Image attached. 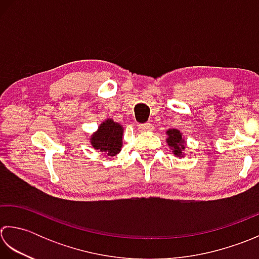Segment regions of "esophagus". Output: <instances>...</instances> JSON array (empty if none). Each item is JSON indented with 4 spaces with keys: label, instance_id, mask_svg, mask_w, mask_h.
I'll return each instance as SVG.
<instances>
[{
    "label": "esophagus",
    "instance_id": "esophagus-1",
    "mask_svg": "<svg viewBox=\"0 0 259 259\" xmlns=\"http://www.w3.org/2000/svg\"><path fill=\"white\" fill-rule=\"evenodd\" d=\"M152 130V126L151 124L146 123V124H142V125H139V131L140 132H149Z\"/></svg>",
    "mask_w": 259,
    "mask_h": 259
}]
</instances>
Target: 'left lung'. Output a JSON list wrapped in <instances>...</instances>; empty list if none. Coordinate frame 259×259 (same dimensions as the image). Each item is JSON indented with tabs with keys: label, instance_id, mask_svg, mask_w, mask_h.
Returning a JSON list of instances; mask_svg holds the SVG:
<instances>
[{
	"label": "left lung",
	"instance_id": "1",
	"mask_svg": "<svg viewBox=\"0 0 259 259\" xmlns=\"http://www.w3.org/2000/svg\"><path fill=\"white\" fill-rule=\"evenodd\" d=\"M165 134L167 135L166 137V143L170 147L172 153L177 157H184V152H186V147L187 143L186 140L182 137V133L177 128H168Z\"/></svg>",
	"mask_w": 259,
	"mask_h": 259
}]
</instances>
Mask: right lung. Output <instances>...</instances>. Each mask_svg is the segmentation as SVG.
<instances>
[{
    "instance_id": "right-lung-1",
    "label": "right lung",
    "mask_w": 259,
    "mask_h": 259,
    "mask_svg": "<svg viewBox=\"0 0 259 259\" xmlns=\"http://www.w3.org/2000/svg\"><path fill=\"white\" fill-rule=\"evenodd\" d=\"M123 134V125L112 118H107L91 135L89 141L95 150L105 153L109 157H114L122 150Z\"/></svg>"
}]
</instances>
